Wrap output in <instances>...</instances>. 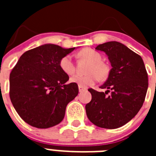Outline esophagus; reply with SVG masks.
Segmentation results:
<instances>
[{
  "label": "esophagus",
  "mask_w": 156,
  "mask_h": 156,
  "mask_svg": "<svg viewBox=\"0 0 156 156\" xmlns=\"http://www.w3.org/2000/svg\"><path fill=\"white\" fill-rule=\"evenodd\" d=\"M78 87H79L80 92H83V91H85V90H87V87H82V86H79Z\"/></svg>",
  "instance_id": "34e87169"
}]
</instances>
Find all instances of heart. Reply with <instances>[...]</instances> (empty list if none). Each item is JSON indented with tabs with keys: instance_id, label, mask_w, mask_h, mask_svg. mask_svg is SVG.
Masks as SVG:
<instances>
[{
	"instance_id": "obj_1",
	"label": "heart",
	"mask_w": 156,
	"mask_h": 156,
	"mask_svg": "<svg viewBox=\"0 0 156 156\" xmlns=\"http://www.w3.org/2000/svg\"><path fill=\"white\" fill-rule=\"evenodd\" d=\"M78 56L90 62L88 66L87 75H75L70 79L72 83H76L83 87L91 86L97 82L98 79H105L108 74V68L101 62V54L90 48H84L78 53ZM59 67L67 75H73L75 72V66L72 57L69 55H65L59 61Z\"/></svg>"
}]
</instances>
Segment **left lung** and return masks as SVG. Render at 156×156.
Masks as SVG:
<instances>
[{
  "mask_svg": "<svg viewBox=\"0 0 156 156\" xmlns=\"http://www.w3.org/2000/svg\"><path fill=\"white\" fill-rule=\"evenodd\" d=\"M95 49L106 54L112 69L100 87L105 92L88 90L92 98L85 106L87 115L99 127L119 128L131 120L142 107L148 87L147 71L142 58L121 43L109 41Z\"/></svg>",
  "mask_w": 156,
  "mask_h": 156,
  "instance_id": "left-lung-1",
  "label": "left lung"
}]
</instances>
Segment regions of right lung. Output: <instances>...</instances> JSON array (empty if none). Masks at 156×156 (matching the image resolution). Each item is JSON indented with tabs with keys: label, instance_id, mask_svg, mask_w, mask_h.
Here are the masks:
<instances>
[{
	"label": "right lung",
	"instance_id": "obj_1",
	"mask_svg": "<svg viewBox=\"0 0 156 156\" xmlns=\"http://www.w3.org/2000/svg\"><path fill=\"white\" fill-rule=\"evenodd\" d=\"M76 48L45 44L25 52L10 73V98L20 117L30 126L51 127L64 119L66 106L79 93L78 85L66 84L69 76L59 61Z\"/></svg>",
	"mask_w": 156,
	"mask_h": 156
}]
</instances>
